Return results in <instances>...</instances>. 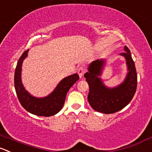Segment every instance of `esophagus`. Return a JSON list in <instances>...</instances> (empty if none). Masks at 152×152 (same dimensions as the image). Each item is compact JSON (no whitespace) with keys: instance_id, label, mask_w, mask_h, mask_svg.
<instances>
[{"instance_id":"esophagus-1","label":"esophagus","mask_w":152,"mask_h":152,"mask_svg":"<svg viewBox=\"0 0 152 152\" xmlns=\"http://www.w3.org/2000/svg\"><path fill=\"white\" fill-rule=\"evenodd\" d=\"M86 72V68H85V66L82 65L80 66V67L78 68V74H79V77L82 78L83 77L84 74H85V73Z\"/></svg>"}]
</instances>
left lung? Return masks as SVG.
<instances>
[{
  "instance_id": "left-lung-1",
  "label": "left lung",
  "mask_w": 152,
  "mask_h": 152,
  "mask_svg": "<svg viewBox=\"0 0 152 152\" xmlns=\"http://www.w3.org/2000/svg\"><path fill=\"white\" fill-rule=\"evenodd\" d=\"M124 50L120 55L126 59L128 73L119 85L109 88L103 82L101 76L106 65L104 58L92 61L84 75L89 85L88 100L96 111L107 114L116 113L129 104L136 92L137 76L134 62L129 48L125 46Z\"/></svg>"
}]
</instances>
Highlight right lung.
<instances>
[{
	"mask_svg": "<svg viewBox=\"0 0 152 152\" xmlns=\"http://www.w3.org/2000/svg\"><path fill=\"white\" fill-rule=\"evenodd\" d=\"M29 50L25 51L19 58L15 71V88L19 102L25 110L34 115L50 117L61 110L70 88L79 80L77 73L61 79L52 93L45 97H35L29 94L23 86L21 80L22 64L27 57Z\"/></svg>",
	"mask_w": 152,
	"mask_h": 152,
	"instance_id": "right-lung-1",
	"label": "right lung"
}]
</instances>
